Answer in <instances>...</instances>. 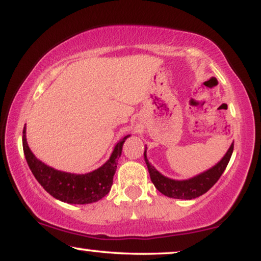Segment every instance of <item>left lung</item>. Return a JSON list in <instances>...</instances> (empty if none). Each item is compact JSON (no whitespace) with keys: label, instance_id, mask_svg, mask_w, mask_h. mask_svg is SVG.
<instances>
[{"label":"left lung","instance_id":"obj_1","mask_svg":"<svg viewBox=\"0 0 261 261\" xmlns=\"http://www.w3.org/2000/svg\"><path fill=\"white\" fill-rule=\"evenodd\" d=\"M146 149H147V147L145 148L144 152L146 165H147L152 183L154 184V187L156 189H158V191L171 198L192 199L205 194V192L208 191L209 189H212L214 187V184L220 179V177L222 176L223 171L226 170L228 163H229L230 160L231 153H233L234 149V142L230 145L229 149H228L223 158L221 159L215 166L206 170L205 172L197 174V176L185 180H174L171 179V178L163 176L159 171L155 170L154 166L149 164L147 155H146Z\"/></svg>","mask_w":261,"mask_h":261}]
</instances>
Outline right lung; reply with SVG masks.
I'll use <instances>...</instances> for the list:
<instances>
[{"instance_id":"obj_1","label":"right lung","mask_w":261,"mask_h":261,"mask_svg":"<svg viewBox=\"0 0 261 261\" xmlns=\"http://www.w3.org/2000/svg\"><path fill=\"white\" fill-rule=\"evenodd\" d=\"M23 153L32 173L39 184L53 197L70 204H89L97 202L108 195L113 185V178L116 171L117 159L121 156L122 146L127 138L126 135L117 142L108 159L97 170L85 174L63 172L47 166L40 162L28 147L26 139V127L22 132Z\"/></svg>"}]
</instances>
